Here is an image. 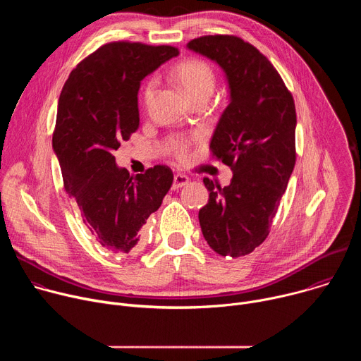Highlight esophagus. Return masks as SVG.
<instances>
[{
	"instance_id": "obj_1",
	"label": "esophagus",
	"mask_w": 361,
	"mask_h": 361,
	"mask_svg": "<svg viewBox=\"0 0 361 361\" xmlns=\"http://www.w3.org/2000/svg\"><path fill=\"white\" fill-rule=\"evenodd\" d=\"M188 181H190V178H188L187 176H184V174H176L174 178H173V188L177 190V188H180V187H184Z\"/></svg>"
}]
</instances>
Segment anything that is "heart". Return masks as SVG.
Segmentation results:
<instances>
[{"label": "heart", "mask_w": 361, "mask_h": 361, "mask_svg": "<svg viewBox=\"0 0 361 361\" xmlns=\"http://www.w3.org/2000/svg\"><path fill=\"white\" fill-rule=\"evenodd\" d=\"M173 75L191 101L200 97H210L216 85V77L212 67L201 60H185L180 63L174 68ZM156 78H151L145 84L142 92L145 104L151 102L154 92H156ZM176 154L178 157H184L185 147L183 144H176Z\"/></svg>", "instance_id": "obj_1"}]
</instances>
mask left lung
Wrapping results in <instances>:
<instances>
[{
  "instance_id": "left-lung-1",
  "label": "left lung",
  "mask_w": 361,
  "mask_h": 361,
  "mask_svg": "<svg viewBox=\"0 0 361 361\" xmlns=\"http://www.w3.org/2000/svg\"><path fill=\"white\" fill-rule=\"evenodd\" d=\"M187 48L214 61L228 85L210 148L233 178L223 188L202 180L210 198L198 220L209 245L235 259L267 238L287 188L295 164L294 99L273 64L238 37L205 35Z\"/></svg>"
}]
</instances>
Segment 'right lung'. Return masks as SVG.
<instances>
[{"label": "right lung", "instance_id": "add662e5", "mask_svg": "<svg viewBox=\"0 0 361 361\" xmlns=\"http://www.w3.org/2000/svg\"><path fill=\"white\" fill-rule=\"evenodd\" d=\"M178 56L170 45L110 42L81 61L66 81L53 149L64 188L98 245L124 255L140 245L142 226L173 184L166 166L130 176L113 152L140 126L141 81Z\"/></svg>", "mask_w": 361, "mask_h": 361}]
</instances>
